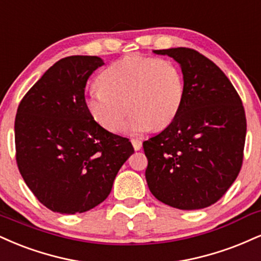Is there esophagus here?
Wrapping results in <instances>:
<instances>
[{
	"instance_id": "esophagus-1",
	"label": "esophagus",
	"mask_w": 261,
	"mask_h": 261,
	"mask_svg": "<svg viewBox=\"0 0 261 261\" xmlns=\"http://www.w3.org/2000/svg\"><path fill=\"white\" fill-rule=\"evenodd\" d=\"M131 143H133L135 150H140L141 147H142V142L139 139H133L131 140Z\"/></svg>"
}]
</instances>
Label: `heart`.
Wrapping results in <instances>:
<instances>
[{"mask_svg": "<svg viewBox=\"0 0 261 261\" xmlns=\"http://www.w3.org/2000/svg\"><path fill=\"white\" fill-rule=\"evenodd\" d=\"M98 85L85 97V107L109 133L121 130L127 109L130 131L162 130L176 118L185 97L181 69L164 58L126 56L99 74Z\"/></svg>", "mask_w": 261, "mask_h": 261, "instance_id": "obj_1", "label": "heart"}]
</instances>
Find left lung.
Wrapping results in <instances>:
<instances>
[{"instance_id": "obj_1", "label": "left lung", "mask_w": 261, "mask_h": 261, "mask_svg": "<svg viewBox=\"0 0 261 261\" xmlns=\"http://www.w3.org/2000/svg\"><path fill=\"white\" fill-rule=\"evenodd\" d=\"M153 52L180 64L185 97L174 121L143 142L147 185L172 208H206L241 170L247 133L242 100L221 69L199 52L186 47Z\"/></svg>"}]
</instances>
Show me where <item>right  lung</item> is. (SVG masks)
Returning a JSON list of instances; mask_svg holds the SVG:
<instances>
[{
    "label": "right lung",
    "instance_id": "add662e5",
    "mask_svg": "<svg viewBox=\"0 0 261 261\" xmlns=\"http://www.w3.org/2000/svg\"><path fill=\"white\" fill-rule=\"evenodd\" d=\"M103 64L96 56L63 58L18 107V169L34 196L55 213L76 214L102 203L134 153L130 141L97 124L85 107L87 79Z\"/></svg>",
    "mask_w": 261,
    "mask_h": 261
}]
</instances>
